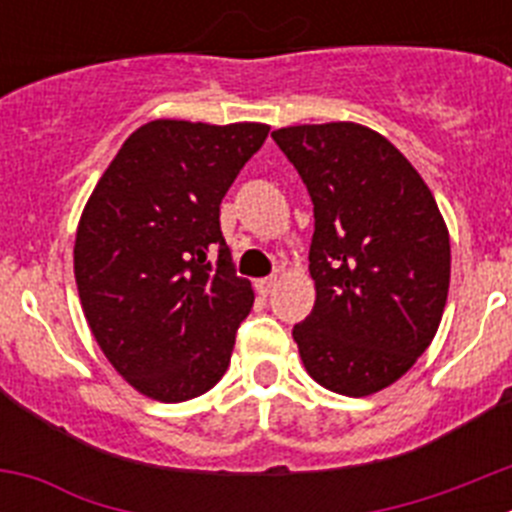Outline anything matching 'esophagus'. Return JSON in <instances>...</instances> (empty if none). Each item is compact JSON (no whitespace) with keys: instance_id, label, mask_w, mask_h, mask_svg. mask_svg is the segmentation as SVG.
<instances>
[{"instance_id":"obj_1","label":"esophagus","mask_w":512,"mask_h":512,"mask_svg":"<svg viewBox=\"0 0 512 512\" xmlns=\"http://www.w3.org/2000/svg\"><path fill=\"white\" fill-rule=\"evenodd\" d=\"M274 287H277V277L256 279V292H259L261 297H269L271 292H274Z\"/></svg>"}]
</instances>
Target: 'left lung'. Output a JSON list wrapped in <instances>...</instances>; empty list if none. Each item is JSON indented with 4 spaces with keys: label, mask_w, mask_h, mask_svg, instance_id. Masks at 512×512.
I'll return each mask as SVG.
<instances>
[{
    "label": "left lung",
    "mask_w": 512,
    "mask_h": 512,
    "mask_svg": "<svg viewBox=\"0 0 512 512\" xmlns=\"http://www.w3.org/2000/svg\"><path fill=\"white\" fill-rule=\"evenodd\" d=\"M315 212V305L292 328L307 374L364 397L431 346L451 277L449 230L431 189L390 140L356 122L274 130Z\"/></svg>",
    "instance_id": "1"
}]
</instances>
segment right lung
<instances>
[{
    "mask_svg": "<svg viewBox=\"0 0 512 512\" xmlns=\"http://www.w3.org/2000/svg\"><path fill=\"white\" fill-rule=\"evenodd\" d=\"M266 135L261 122H146L84 207L81 307L110 364L153 400L205 395L228 369L253 289L235 274L220 202Z\"/></svg>",
    "mask_w": 512,
    "mask_h": 512,
    "instance_id": "1",
    "label": "right lung"
}]
</instances>
